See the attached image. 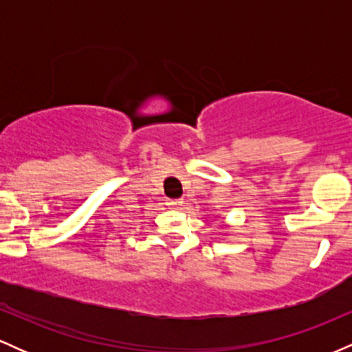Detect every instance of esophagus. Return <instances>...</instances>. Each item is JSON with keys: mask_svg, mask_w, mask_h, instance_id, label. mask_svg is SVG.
I'll list each match as a JSON object with an SVG mask.
<instances>
[{"mask_svg": "<svg viewBox=\"0 0 352 352\" xmlns=\"http://www.w3.org/2000/svg\"><path fill=\"white\" fill-rule=\"evenodd\" d=\"M182 204H184V201L177 200V199H168V200H167V205H168V207H170V208H180Z\"/></svg>", "mask_w": 352, "mask_h": 352, "instance_id": "esophagus-1", "label": "esophagus"}]
</instances>
